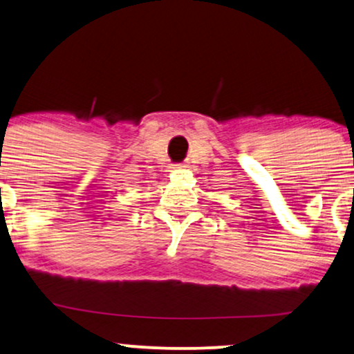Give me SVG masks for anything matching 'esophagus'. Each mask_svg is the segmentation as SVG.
<instances>
[{"instance_id":"34e87169","label":"esophagus","mask_w":354,"mask_h":354,"mask_svg":"<svg viewBox=\"0 0 354 354\" xmlns=\"http://www.w3.org/2000/svg\"><path fill=\"white\" fill-rule=\"evenodd\" d=\"M187 167V165H184V164H176V165H174V169H185Z\"/></svg>"}]
</instances>
